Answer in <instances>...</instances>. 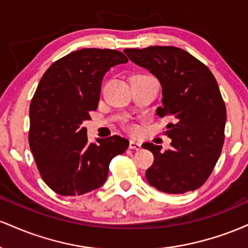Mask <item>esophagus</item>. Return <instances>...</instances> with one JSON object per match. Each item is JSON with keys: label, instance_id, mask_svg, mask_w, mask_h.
I'll list each match as a JSON object with an SVG mask.
<instances>
[{"label": "esophagus", "instance_id": "obj_1", "mask_svg": "<svg viewBox=\"0 0 248 248\" xmlns=\"http://www.w3.org/2000/svg\"><path fill=\"white\" fill-rule=\"evenodd\" d=\"M129 148H130V149H134V150H140L141 149V143H140V142L130 140L129 141Z\"/></svg>", "mask_w": 248, "mask_h": 248}]
</instances>
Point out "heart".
<instances>
[{
	"label": "heart",
	"instance_id": "heart-1",
	"mask_svg": "<svg viewBox=\"0 0 248 248\" xmlns=\"http://www.w3.org/2000/svg\"><path fill=\"white\" fill-rule=\"evenodd\" d=\"M127 129H128V132H130L132 134H136L139 132V127L134 124H127Z\"/></svg>",
	"mask_w": 248,
	"mask_h": 248
}]
</instances>
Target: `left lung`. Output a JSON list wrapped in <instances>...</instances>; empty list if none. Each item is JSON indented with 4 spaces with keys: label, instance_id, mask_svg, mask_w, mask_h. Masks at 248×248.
<instances>
[{
    "label": "left lung",
    "instance_id": "left-lung-1",
    "mask_svg": "<svg viewBox=\"0 0 248 248\" xmlns=\"http://www.w3.org/2000/svg\"><path fill=\"white\" fill-rule=\"evenodd\" d=\"M139 66L161 82L162 104L156 113L172 118L164 133L171 149L142 144L154 155L146 171L150 186L162 192L184 193L203 186L220 156L225 140L226 107L212 72L186 51L175 46L126 49Z\"/></svg>",
    "mask_w": 248,
    "mask_h": 248
}]
</instances>
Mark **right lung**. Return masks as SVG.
<instances>
[{
    "label": "right lung",
    "mask_w": 248,
    "mask_h": 248,
    "mask_svg": "<svg viewBox=\"0 0 248 248\" xmlns=\"http://www.w3.org/2000/svg\"><path fill=\"white\" fill-rule=\"evenodd\" d=\"M128 59L120 51L81 49L53 62L30 104L29 144L43 181L62 196H79L106 181L109 163L129 142L113 135L90 143L82 122L98 107L101 81Z\"/></svg>",
    "instance_id": "add662e5"
}]
</instances>
